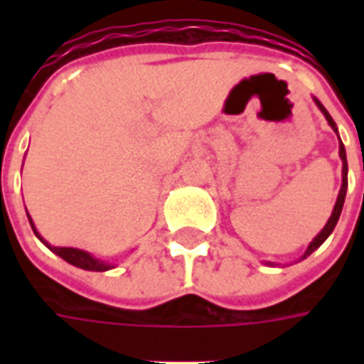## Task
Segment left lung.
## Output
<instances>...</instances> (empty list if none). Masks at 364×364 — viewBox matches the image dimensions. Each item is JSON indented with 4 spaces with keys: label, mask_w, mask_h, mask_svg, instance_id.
<instances>
[{
    "label": "left lung",
    "mask_w": 364,
    "mask_h": 364,
    "mask_svg": "<svg viewBox=\"0 0 364 364\" xmlns=\"http://www.w3.org/2000/svg\"><path fill=\"white\" fill-rule=\"evenodd\" d=\"M314 103L318 105V109L321 111V114L326 117V120H328V124L331 128H333V132L337 134V127L336 122H333V119H331V114H329L328 111H326V107L314 97ZM337 138H339V134H337ZM339 158H341V164H343V169H341V189H339V195H337V200H336V206H333V210H331V216H329V220L326 222V226L321 228V232L318 234V236L314 237L312 242L308 244V247H306L304 255L300 257V261L306 259L310 253H314L318 247H320L326 240L329 237V234L333 232V228H336L337 220H339V214H341V210H343V203H345V193H347V154H345V146L343 142H341V138H339ZM269 265H273V263H269Z\"/></svg>",
    "instance_id": "1"
}]
</instances>
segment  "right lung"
Listing matches in <instances>:
<instances>
[{"instance_id":"right-lung-1","label":"right lung","mask_w":364,"mask_h":364,"mask_svg":"<svg viewBox=\"0 0 364 364\" xmlns=\"http://www.w3.org/2000/svg\"><path fill=\"white\" fill-rule=\"evenodd\" d=\"M28 222H31V228H33V232H35V236L38 237V240H41V242H43L50 252H54L58 257L68 261L70 265L85 269V271H99V273H101V271H109V269L114 267L112 263H107V261L93 257V255H91L90 252H85V250H77V247H56V245H50L43 236H41V234H38V232H36L35 224H33V218H31V216H28Z\"/></svg>"}]
</instances>
